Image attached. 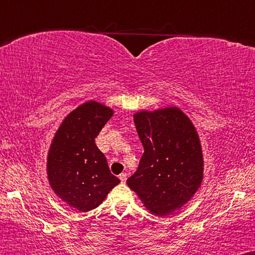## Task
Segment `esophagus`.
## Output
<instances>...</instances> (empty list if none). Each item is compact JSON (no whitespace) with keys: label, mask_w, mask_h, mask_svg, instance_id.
Listing matches in <instances>:
<instances>
[{"label":"esophagus","mask_w":255,"mask_h":255,"mask_svg":"<svg viewBox=\"0 0 255 255\" xmlns=\"http://www.w3.org/2000/svg\"><path fill=\"white\" fill-rule=\"evenodd\" d=\"M119 179H121V181L123 182V184H124V182L127 181V179H128V174H127V173H122V174L119 175Z\"/></svg>","instance_id":"1"}]
</instances>
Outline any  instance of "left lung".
<instances>
[{
	"label": "left lung",
	"mask_w": 255,
	"mask_h": 255,
	"mask_svg": "<svg viewBox=\"0 0 255 255\" xmlns=\"http://www.w3.org/2000/svg\"><path fill=\"white\" fill-rule=\"evenodd\" d=\"M133 122L144 152L127 182L152 215L167 216L186 204L202 185L199 136L178 107L140 111Z\"/></svg>",
	"instance_id": "1"
}]
</instances>
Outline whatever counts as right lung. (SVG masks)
Returning a JSON list of instances; mask_svg holds the SVG:
<instances>
[{"instance_id": "add662e5", "label": "right lung", "mask_w": 255, "mask_h": 255, "mask_svg": "<svg viewBox=\"0 0 255 255\" xmlns=\"http://www.w3.org/2000/svg\"><path fill=\"white\" fill-rule=\"evenodd\" d=\"M112 116L110 107L87 101L65 117L50 145L46 169L51 187L80 211L98 208L121 182L95 144V137Z\"/></svg>"}]
</instances>
